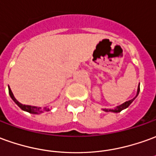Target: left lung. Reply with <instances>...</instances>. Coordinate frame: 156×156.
Masks as SVG:
<instances>
[{
  "label": "left lung",
  "mask_w": 156,
  "mask_h": 156,
  "mask_svg": "<svg viewBox=\"0 0 156 156\" xmlns=\"http://www.w3.org/2000/svg\"><path fill=\"white\" fill-rule=\"evenodd\" d=\"M139 90H140V88H139V87H138V91H137V94H136V96H135L133 99H132V100H130V101H126V102H124L123 104L120 105L116 106V107H114V108H112V109H103V111H105V112H115V113H117V112H122V110H124V109L127 108V107H128V106L131 105L132 102L134 101L135 98L138 96V94H139Z\"/></svg>",
  "instance_id": "left-lung-1"
}]
</instances>
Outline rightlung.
Wrapping results in <instances>:
<instances>
[{"mask_svg":"<svg viewBox=\"0 0 156 156\" xmlns=\"http://www.w3.org/2000/svg\"><path fill=\"white\" fill-rule=\"evenodd\" d=\"M9 89V94L11 98L12 99V101L16 103V104L20 107V108L23 110V111H24V112H29V113H32V114H40V113H43V112H49L50 111V108L49 107H44V108H41V107H37V106H32V105H23L21 104L20 102H18V101L16 100V98L14 97L13 94L12 92V90L10 88H8Z\"/></svg>","mask_w":156,"mask_h":156,"instance_id":"right-lung-1","label":"right lung"}]
</instances>
